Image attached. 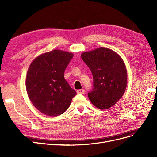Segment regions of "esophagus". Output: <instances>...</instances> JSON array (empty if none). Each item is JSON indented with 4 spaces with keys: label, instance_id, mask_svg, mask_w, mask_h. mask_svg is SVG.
I'll list each match as a JSON object with an SVG mask.
<instances>
[{
    "label": "esophagus",
    "instance_id": "obj_1",
    "mask_svg": "<svg viewBox=\"0 0 157 157\" xmlns=\"http://www.w3.org/2000/svg\"><path fill=\"white\" fill-rule=\"evenodd\" d=\"M76 92L79 94H83L85 93V90L84 89H79V90H78Z\"/></svg>",
    "mask_w": 157,
    "mask_h": 157
}]
</instances>
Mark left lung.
I'll list each match as a JSON object with an SVG mask.
<instances>
[{
    "instance_id": "left-lung-1",
    "label": "left lung",
    "mask_w": 157,
    "mask_h": 157,
    "mask_svg": "<svg viewBox=\"0 0 157 157\" xmlns=\"http://www.w3.org/2000/svg\"><path fill=\"white\" fill-rule=\"evenodd\" d=\"M81 56L93 75V89L88 94L90 101L98 109H109L126 90L127 72L124 62L118 53L103 47L84 52Z\"/></svg>"
}]
</instances>
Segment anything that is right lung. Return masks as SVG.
I'll list each match as a JSON object with an SVG mask.
<instances>
[{"mask_svg": "<svg viewBox=\"0 0 157 157\" xmlns=\"http://www.w3.org/2000/svg\"><path fill=\"white\" fill-rule=\"evenodd\" d=\"M72 53L59 49L38 56L29 66L26 88L30 101L47 116H59L66 111L76 95L64 78L72 59Z\"/></svg>", "mask_w": 157, "mask_h": 157, "instance_id": "right-lung-1", "label": "right lung"}]
</instances>
